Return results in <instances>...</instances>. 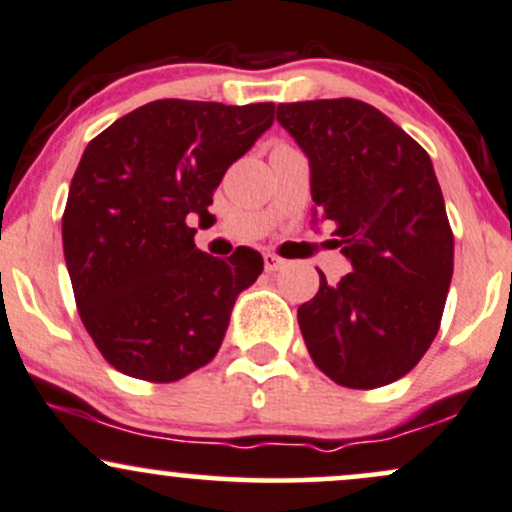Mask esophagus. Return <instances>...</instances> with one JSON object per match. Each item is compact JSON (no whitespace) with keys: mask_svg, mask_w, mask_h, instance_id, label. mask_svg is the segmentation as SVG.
<instances>
[{"mask_svg":"<svg viewBox=\"0 0 512 512\" xmlns=\"http://www.w3.org/2000/svg\"><path fill=\"white\" fill-rule=\"evenodd\" d=\"M286 267V260H281L279 255H272V252H264V269L267 272H279V269Z\"/></svg>","mask_w":512,"mask_h":512,"instance_id":"esophagus-1","label":"esophagus"}]
</instances>
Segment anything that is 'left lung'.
I'll list each match as a JSON object with an SVG mask.
<instances>
[{
	"mask_svg": "<svg viewBox=\"0 0 512 512\" xmlns=\"http://www.w3.org/2000/svg\"><path fill=\"white\" fill-rule=\"evenodd\" d=\"M279 125L310 163V195L351 269L298 308L305 346L334 383L373 390L407 375L438 334L452 231L431 156L354 98L281 103Z\"/></svg>",
	"mask_w": 512,
	"mask_h": 512,
	"instance_id": "1",
	"label": "left lung"
}]
</instances>
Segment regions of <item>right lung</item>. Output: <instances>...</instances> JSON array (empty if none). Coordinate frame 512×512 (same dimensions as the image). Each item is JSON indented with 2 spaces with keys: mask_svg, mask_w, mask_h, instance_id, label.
<instances>
[{
  "mask_svg": "<svg viewBox=\"0 0 512 512\" xmlns=\"http://www.w3.org/2000/svg\"><path fill=\"white\" fill-rule=\"evenodd\" d=\"M274 103H146L91 139L62 216L64 262L86 332L129 378L173 383L216 356L262 255L197 250L231 163L272 127Z\"/></svg>",
  "mask_w": 512,
  "mask_h": 512,
  "instance_id": "obj_1",
  "label": "right lung"
}]
</instances>
